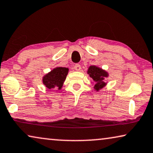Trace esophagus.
I'll list each match as a JSON object with an SVG mask.
<instances>
[{
	"label": "esophagus",
	"mask_w": 153,
	"mask_h": 153,
	"mask_svg": "<svg viewBox=\"0 0 153 153\" xmlns=\"http://www.w3.org/2000/svg\"><path fill=\"white\" fill-rule=\"evenodd\" d=\"M74 68L75 70H76V71H79V70H81V65H79V64H76V65L74 66Z\"/></svg>",
	"instance_id": "esophagus-1"
}]
</instances>
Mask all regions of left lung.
Returning a JSON list of instances; mask_svg holds the SVG:
<instances>
[{
  "instance_id": "obj_1",
  "label": "left lung",
  "mask_w": 153,
  "mask_h": 153,
  "mask_svg": "<svg viewBox=\"0 0 153 153\" xmlns=\"http://www.w3.org/2000/svg\"><path fill=\"white\" fill-rule=\"evenodd\" d=\"M88 74L90 75V78H92L93 81L95 82L94 88L97 91H99L106 85L104 80L106 77L108 76V74L105 70L97 67V66L92 65L88 68Z\"/></svg>"
}]
</instances>
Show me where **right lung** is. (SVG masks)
<instances>
[{
	"label": "right lung",
	"mask_w": 153,
	"mask_h": 153,
	"mask_svg": "<svg viewBox=\"0 0 153 153\" xmlns=\"http://www.w3.org/2000/svg\"><path fill=\"white\" fill-rule=\"evenodd\" d=\"M68 73V68L59 67L53 69L43 78V83L49 89H61Z\"/></svg>",
	"instance_id": "1"
}]
</instances>
